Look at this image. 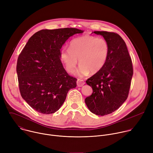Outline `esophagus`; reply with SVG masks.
I'll use <instances>...</instances> for the list:
<instances>
[{
  "label": "esophagus",
  "mask_w": 153,
  "mask_h": 153,
  "mask_svg": "<svg viewBox=\"0 0 153 153\" xmlns=\"http://www.w3.org/2000/svg\"><path fill=\"white\" fill-rule=\"evenodd\" d=\"M85 83V82H84V80L81 79H78L77 80V85L79 87L82 86Z\"/></svg>",
  "instance_id": "34e87169"
}]
</instances>
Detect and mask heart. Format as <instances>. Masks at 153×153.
<instances>
[{"label":"heart","instance_id":"obj_1","mask_svg":"<svg viewBox=\"0 0 153 153\" xmlns=\"http://www.w3.org/2000/svg\"><path fill=\"white\" fill-rule=\"evenodd\" d=\"M109 54V44L103 37L85 35L74 39L69 49L61 51L60 57L66 70L72 73L78 63L80 64L76 74L84 76L96 73L104 66Z\"/></svg>","mask_w":153,"mask_h":153}]
</instances>
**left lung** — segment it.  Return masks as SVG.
<instances>
[{"mask_svg":"<svg viewBox=\"0 0 153 153\" xmlns=\"http://www.w3.org/2000/svg\"><path fill=\"white\" fill-rule=\"evenodd\" d=\"M94 33L106 40L109 54L102 69L86 80L93 92L85 102L93 113L104 116L115 111L126 100L133 68L126 43L118 34L107 31Z\"/></svg>","mask_w":153,"mask_h":153,"instance_id":"1","label":"left lung"}]
</instances>
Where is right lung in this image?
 Returning <instances> with one entry per match:
<instances>
[{
    "instance_id": "add662e5",
    "label": "right lung",
    "mask_w": 153,
    "mask_h": 153,
    "mask_svg": "<svg viewBox=\"0 0 153 153\" xmlns=\"http://www.w3.org/2000/svg\"><path fill=\"white\" fill-rule=\"evenodd\" d=\"M82 30L74 28L42 30L33 34L19 54L16 71L20 94L37 112L57 111L77 79L64 69L60 49L67 39Z\"/></svg>"
}]
</instances>
